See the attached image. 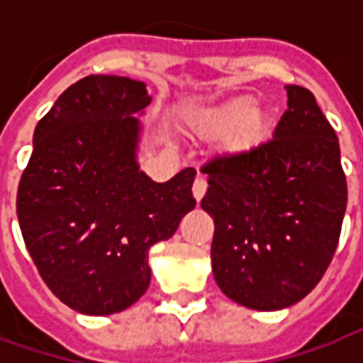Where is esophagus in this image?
Masks as SVG:
<instances>
[{"instance_id": "34e87169", "label": "esophagus", "mask_w": 363, "mask_h": 363, "mask_svg": "<svg viewBox=\"0 0 363 363\" xmlns=\"http://www.w3.org/2000/svg\"><path fill=\"white\" fill-rule=\"evenodd\" d=\"M206 190H208V182H206V179H202V177H198L196 181H194V184H192V194H194L196 200H202L206 194Z\"/></svg>"}]
</instances>
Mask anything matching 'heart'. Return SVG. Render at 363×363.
Segmentation results:
<instances>
[{
	"label": "heart",
	"mask_w": 363,
	"mask_h": 363,
	"mask_svg": "<svg viewBox=\"0 0 363 363\" xmlns=\"http://www.w3.org/2000/svg\"><path fill=\"white\" fill-rule=\"evenodd\" d=\"M204 134H223L221 147L228 153H243L259 145L268 134V116L260 108H252L247 96L235 99L198 118Z\"/></svg>",
	"instance_id": "1"
}]
</instances>
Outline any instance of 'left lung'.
Segmentation results:
<instances>
[{
	"instance_id": "1",
	"label": "left lung",
	"mask_w": 363,
	"mask_h": 363,
	"mask_svg": "<svg viewBox=\"0 0 363 363\" xmlns=\"http://www.w3.org/2000/svg\"><path fill=\"white\" fill-rule=\"evenodd\" d=\"M274 138L208 159L202 210L213 218L212 270L239 305L276 311L327 272L348 202L340 145L309 89L286 85Z\"/></svg>"
}]
</instances>
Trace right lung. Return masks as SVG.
<instances>
[{"instance_id":"add662e5","label":"right lung","mask_w":363,"mask_h":363,"mask_svg":"<svg viewBox=\"0 0 363 363\" xmlns=\"http://www.w3.org/2000/svg\"><path fill=\"white\" fill-rule=\"evenodd\" d=\"M150 101L142 82L87 75L35 128L17 190L21 233L52 294L85 315L135 303L150 286L151 245L196 206L192 167L153 182L135 163L134 114Z\"/></svg>"}]
</instances>
